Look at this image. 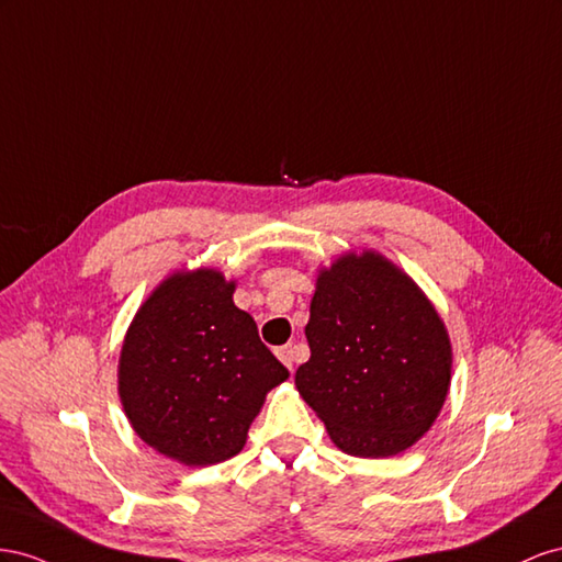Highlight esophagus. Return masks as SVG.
I'll use <instances>...</instances> for the list:
<instances>
[{"mask_svg": "<svg viewBox=\"0 0 562 562\" xmlns=\"http://www.w3.org/2000/svg\"><path fill=\"white\" fill-rule=\"evenodd\" d=\"M278 358L282 360V364L286 367V370L292 372L294 360H296V348H294V346H282V348H278Z\"/></svg>", "mask_w": 562, "mask_h": 562, "instance_id": "obj_1", "label": "esophagus"}]
</instances>
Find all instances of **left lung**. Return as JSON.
Here are the masks:
<instances>
[{
  "label": "left lung",
  "mask_w": 562,
  "mask_h": 562,
  "mask_svg": "<svg viewBox=\"0 0 562 562\" xmlns=\"http://www.w3.org/2000/svg\"><path fill=\"white\" fill-rule=\"evenodd\" d=\"M311 360L294 383L352 457H395L422 440L450 393L452 344L430 299L374 249L317 270Z\"/></svg>",
  "instance_id": "left-lung-1"
}]
</instances>
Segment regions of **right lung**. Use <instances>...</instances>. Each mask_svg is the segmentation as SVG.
<instances>
[{
    "instance_id": "1",
    "label": "right lung",
    "mask_w": 562,
    "mask_h": 562,
    "mask_svg": "<svg viewBox=\"0 0 562 562\" xmlns=\"http://www.w3.org/2000/svg\"><path fill=\"white\" fill-rule=\"evenodd\" d=\"M216 268L173 270L124 334L117 391L136 436L183 467L243 452L268 391L290 376Z\"/></svg>"
}]
</instances>
